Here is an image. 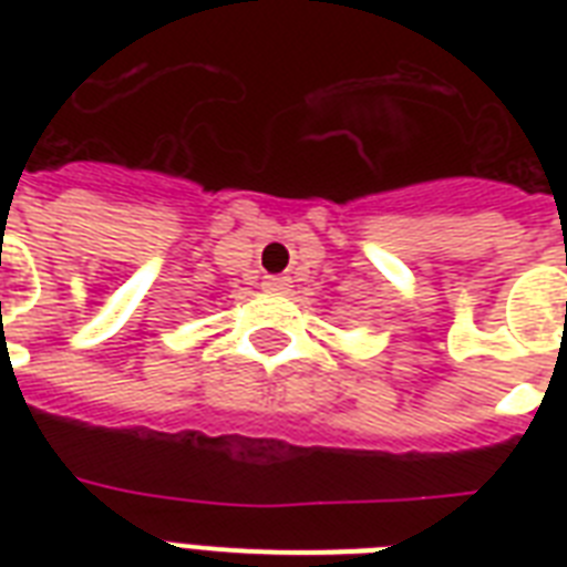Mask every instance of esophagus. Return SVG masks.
<instances>
[{"label":"esophagus","mask_w":567,"mask_h":567,"mask_svg":"<svg viewBox=\"0 0 567 567\" xmlns=\"http://www.w3.org/2000/svg\"><path fill=\"white\" fill-rule=\"evenodd\" d=\"M267 291H288L291 288V279L288 276H265V282H261Z\"/></svg>","instance_id":"1"}]
</instances>
